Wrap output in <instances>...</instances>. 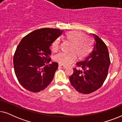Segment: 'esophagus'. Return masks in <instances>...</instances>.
I'll list each match as a JSON object with an SVG mask.
<instances>
[{
  "mask_svg": "<svg viewBox=\"0 0 122 122\" xmlns=\"http://www.w3.org/2000/svg\"><path fill=\"white\" fill-rule=\"evenodd\" d=\"M59 67L61 68H63V69H65V68H66V66H63V65H61V64H59Z\"/></svg>",
  "mask_w": 122,
  "mask_h": 122,
  "instance_id": "obj_1",
  "label": "esophagus"
}]
</instances>
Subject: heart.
Instances as JSON below:
<instances>
[{"label":"heart","mask_w":122,"mask_h":122,"mask_svg":"<svg viewBox=\"0 0 122 122\" xmlns=\"http://www.w3.org/2000/svg\"><path fill=\"white\" fill-rule=\"evenodd\" d=\"M66 41L71 43L69 53H60L54 57V61L63 66H68L74 61L76 56L80 60L84 59L89 56L93 49V41L89 36L78 30L67 31L64 35ZM60 44L59 39H56L51 45V50L56 51Z\"/></svg>","instance_id":"1"}]
</instances>
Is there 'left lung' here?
Wrapping results in <instances>:
<instances>
[{
    "label": "left lung",
    "mask_w": 122,
    "mask_h": 122,
    "mask_svg": "<svg viewBox=\"0 0 122 122\" xmlns=\"http://www.w3.org/2000/svg\"><path fill=\"white\" fill-rule=\"evenodd\" d=\"M93 49L84 61L76 63L69 80L78 92L90 94L99 89L108 76L111 63L106 44L97 35L92 34Z\"/></svg>",
    "instance_id": "left-lung-1"
}]
</instances>
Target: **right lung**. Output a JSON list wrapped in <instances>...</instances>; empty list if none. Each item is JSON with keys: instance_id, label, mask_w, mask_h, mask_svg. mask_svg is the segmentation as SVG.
<instances>
[{"instance_id": "right-lung-1", "label": "right lung", "mask_w": 122, "mask_h": 122, "mask_svg": "<svg viewBox=\"0 0 122 122\" xmlns=\"http://www.w3.org/2000/svg\"><path fill=\"white\" fill-rule=\"evenodd\" d=\"M63 30L41 28L24 36L13 57L15 74L21 86L31 92H39L51 83L58 64L52 62L49 48Z\"/></svg>"}]
</instances>
